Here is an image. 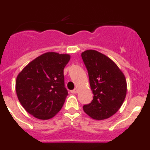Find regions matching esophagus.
<instances>
[{"label":"esophagus","mask_w":150,"mask_h":150,"mask_svg":"<svg viewBox=\"0 0 150 150\" xmlns=\"http://www.w3.org/2000/svg\"><path fill=\"white\" fill-rule=\"evenodd\" d=\"M71 93H73V94H76L78 92V89H77V88H75V89L71 91Z\"/></svg>","instance_id":"esophagus-1"}]
</instances>
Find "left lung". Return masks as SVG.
Instances as JSON below:
<instances>
[{"label":"left lung","mask_w":150,"mask_h":150,"mask_svg":"<svg viewBox=\"0 0 150 150\" xmlns=\"http://www.w3.org/2000/svg\"><path fill=\"white\" fill-rule=\"evenodd\" d=\"M81 56L94 95L92 101L83 106V110L94 120L108 119L120 109L125 98V76L113 61L96 50H86Z\"/></svg>","instance_id":"1"}]
</instances>
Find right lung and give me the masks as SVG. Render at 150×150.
<instances>
[{
	"label": "right lung",
	"mask_w": 150,
	"mask_h": 150,
	"mask_svg": "<svg viewBox=\"0 0 150 150\" xmlns=\"http://www.w3.org/2000/svg\"><path fill=\"white\" fill-rule=\"evenodd\" d=\"M70 59L69 54L49 52L31 61L18 74L16 91L28 113L46 120L61 110L68 95L64 68Z\"/></svg>",
	"instance_id": "1"
}]
</instances>
